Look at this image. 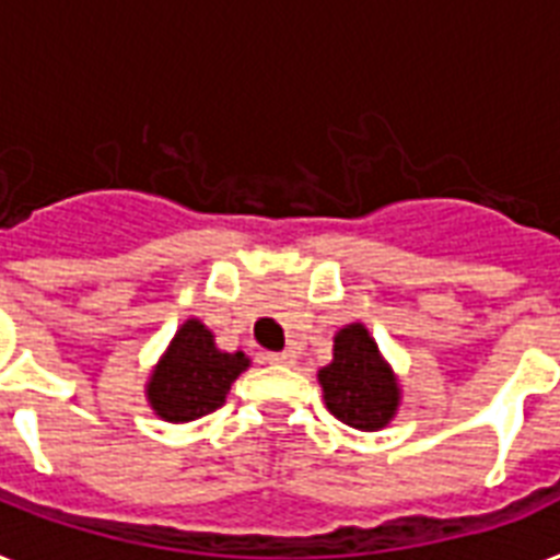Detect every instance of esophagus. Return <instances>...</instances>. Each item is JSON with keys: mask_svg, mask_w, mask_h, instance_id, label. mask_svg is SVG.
<instances>
[{"mask_svg": "<svg viewBox=\"0 0 560 560\" xmlns=\"http://www.w3.org/2000/svg\"><path fill=\"white\" fill-rule=\"evenodd\" d=\"M267 360L276 363V366H293V363H296V354H293V351H272V354H267Z\"/></svg>", "mask_w": 560, "mask_h": 560, "instance_id": "34e87169", "label": "esophagus"}]
</instances>
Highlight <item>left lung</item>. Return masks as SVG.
<instances>
[{
  "mask_svg": "<svg viewBox=\"0 0 560 560\" xmlns=\"http://www.w3.org/2000/svg\"><path fill=\"white\" fill-rule=\"evenodd\" d=\"M325 404L342 424L381 430L398 409V386L363 325L334 337V360L319 372Z\"/></svg>",
  "mask_w": 560,
  "mask_h": 560,
  "instance_id": "8db88e82",
  "label": "left lung"
}]
</instances>
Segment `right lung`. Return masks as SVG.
<instances>
[{
	"mask_svg": "<svg viewBox=\"0 0 560 560\" xmlns=\"http://www.w3.org/2000/svg\"><path fill=\"white\" fill-rule=\"evenodd\" d=\"M249 360L214 349L206 325L188 319L148 383V398L165 421H194L223 407L232 383Z\"/></svg>",
	"mask_w": 560,
	"mask_h": 560,
	"instance_id": "right-lung-1",
	"label": "right lung"
}]
</instances>
